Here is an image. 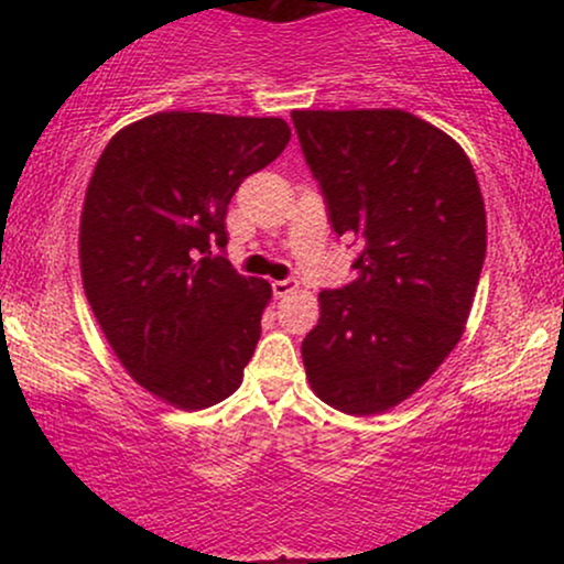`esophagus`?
<instances>
[{
	"label": "esophagus",
	"instance_id": "esophagus-1",
	"mask_svg": "<svg viewBox=\"0 0 564 564\" xmlns=\"http://www.w3.org/2000/svg\"><path fill=\"white\" fill-rule=\"evenodd\" d=\"M273 291H275V296H289V294H294V291H296V281H294V278H283V281H273Z\"/></svg>",
	"mask_w": 564,
	"mask_h": 564
}]
</instances>
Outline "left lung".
<instances>
[{
	"label": "left lung",
	"instance_id": "8db88e82",
	"mask_svg": "<svg viewBox=\"0 0 564 564\" xmlns=\"http://www.w3.org/2000/svg\"><path fill=\"white\" fill-rule=\"evenodd\" d=\"M352 283L321 291L302 341L310 387L336 411L403 403L464 334L485 262V204L456 140L398 108L291 113Z\"/></svg>",
	"mask_w": 564,
	"mask_h": 564
}]
</instances>
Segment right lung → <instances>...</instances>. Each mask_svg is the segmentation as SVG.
<instances>
[{
	"label": "right lung",
	"mask_w": 564,
	"mask_h": 564,
	"mask_svg": "<svg viewBox=\"0 0 564 564\" xmlns=\"http://www.w3.org/2000/svg\"><path fill=\"white\" fill-rule=\"evenodd\" d=\"M283 119L164 111L113 134L79 225L82 281L129 377L200 411L241 387L270 283L223 254L238 185L286 148Z\"/></svg>",
	"instance_id": "1"
}]
</instances>
